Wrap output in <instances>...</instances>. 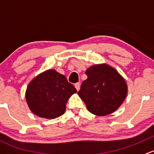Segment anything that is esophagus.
<instances>
[{"label":"esophagus","instance_id":"obj_1","mask_svg":"<svg viewBox=\"0 0 154 154\" xmlns=\"http://www.w3.org/2000/svg\"><path fill=\"white\" fill-rule=\"evenodd\" d=\"M75 88L77 90V91H79V89H80V83H75Z\"/></svg>","mask_w":154,"mask_h":154}]
</instances>
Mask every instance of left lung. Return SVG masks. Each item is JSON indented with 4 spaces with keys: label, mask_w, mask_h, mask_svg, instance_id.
I'll list each match as a JSON object with an SVG mask.
<instances>
[{
    "label": "left lung",
    "mask_w": 154,
    "mask_h": 154,
    "mask_svg": "<svg viewBox=\"0 0 154 154\" xmlns=\"http://www.w3.org/2000/svg\"><path fill=\"white\" fill-rule=\"evenodd\" d=\"M88 79L78 92L87 108L96 116L112 113L120 107L128 93L124 78L116 69L106 64H96L85 72Z\"/></svg>",
    "instance_id": "left-lung-1"
}]
</instances>
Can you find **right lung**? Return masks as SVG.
I'll return each instance as SVG.
<instances>
[{
  "label": "right lung",
  "mask_w": 154,
  "mask_h": 154,
  "mask_svg": "<svg viewBox=\"0 0 154 154\" xmlns=\"http://www.w3.org/2000/svg\"><path fill=\"white\" fill-rule=\"evenodd\" d=\"M76 92L64 75L55 69H48L29 82L26 100L33 113L51 119L64 113L67 100Z\"/></svg>",
  "instance_id": "obj_1"
}]
</instances>
